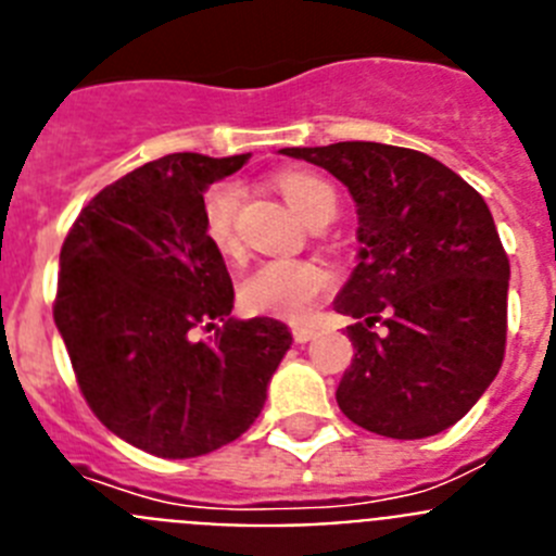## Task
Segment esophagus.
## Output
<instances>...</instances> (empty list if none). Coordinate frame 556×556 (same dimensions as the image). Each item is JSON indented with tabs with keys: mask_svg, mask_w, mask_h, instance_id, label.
I'll list each match as a JSON object with an SVG mask.
<instances>
[{
	"mask_svg": "<svg viewBox=\"0 0 556 556\" xmlns=\"http://www.w3.org/2000/svg\"><path fill=\"white\" fill-rule=\"evenodd\" d=\"M292 337H294V342H298V345H306V342H312V339L317 337V331H314V328H308V326H298V328H292Z\"/></svg>",
	"mask_w": 556,
	"mask_h": 556,
	"instance_id": "esophagus-1",
	"label": "esophagus"
}]
</instances>
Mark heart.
Wrapping results in <instances>:
<instances>
[{
  "label": "heart",
  "instance_id": "1",
  "mask_svg": "<svg viewBox=\"0 0 556 556\" xmlns=\"http://www.w3.org/2000/svg\"><path fill=\"white\" fill-rule=\"evenodd\" d=\"M278 189L283 200L301 214L306 223L320 217H333L337 211V194L323 178L312 172H283L278 175ZM236 208H239V186L223 180L211 186L203 198V225L208 242L223 255L236 253ZM331 287V275L314 262L303 258H269L262 262L253 273L244 275L239 298L244 308L253 314H269L281 320L301 323L308 320L323 298V292Z\"/></svg>",
  "mask_w": 556,
  "mask_h": 556
}]
</instances>
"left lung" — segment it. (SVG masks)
<instances>
[{"label": "left lung", "mask_w": 556, "mask_h": 556, "mask_svg": "<svg viewBox=\"0 0 556 556\" xmlns=\"http://www.w3.org/2000/svg\"><path fill=\"white\" fill-rule=\"evenodd\" d=\"M356 203L358 264L333 308L353 362L337 404L362 429L424 440L468 415L504 362L509 262L479 191L426 152L378 141L283 147ZM381 321L384 334L371 326Z\"/></svg>", "instance_id": "obj_1"}]
</instances>
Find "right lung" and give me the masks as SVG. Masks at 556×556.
Segmentation results:
<instances>
[{
  "label": "right lung",
  "mask_w": 556,
  "mask_h": 556,
  "mask_svg": "<svg viewBox=\"0 0 556 556\" xmlns=\"http://www.w3.org/2000/svg\"><path fill=\"white\" fill-rule=\"evenodd\" d=\"M172 152L105 186L61 250L55 326L77 384L125 443L191 459L233 443L267 401L292 333L236 320L228 267L203 225V194L248 164ZM224 323L211 343L200 321Z\"/></svg>",
  "instance_id": "1"
}]
</instances>
